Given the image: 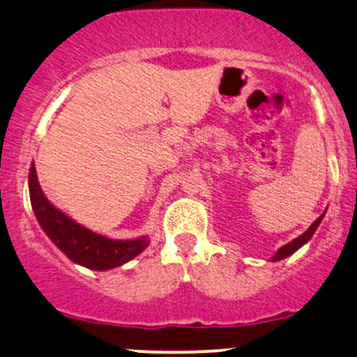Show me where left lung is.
<instances>
[{"mask_svg": "<svg viewBox=\"0 0 357 357\" xmlns=\"http://www.w3.org/2000/svg\"><path fill=\"white\" fill-rule=\"evenodd\" d=\"M321 220H323V215H321V216H318V220H316V222L313 223V225H311L310 229H307L306 232H304L303 235H299V237H297V238H294L292 242H289V244H285L284 248H280V249H278V252H277V255L273 256V261H278V259H284V258H287V256L292 255V252H296L297 249L301 248V245H303V244H306V242L310 241L311 237H313V234L316 232V229H318V225H319V222H321Z\"/></svg>", "mask_w": 357, "mask_h": 357, "instance_id": "obj_1", "label": "left lung"}]
</instances>
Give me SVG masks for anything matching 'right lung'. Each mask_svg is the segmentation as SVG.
Listing matches in <instances>:
<instances>
[{"label":"right lung","instance_id":"1","mask_svg":"<svg viewBox=\"0 0 357 357\" xmlns=\"http://www.w3.org/2000/svg\"><path fill=\"white\" fill-rule=\"evenodd\" d=\"M29 190L32 209L44 232L70 259L82 266L91 270H109L127 263L148 248L149 242L146 237L135 241H109L102 235L84 229L63 215L44 197L34 165L29 174Z\"/></svg>","mask_w":357,"mask_h":357}]
</instances>
